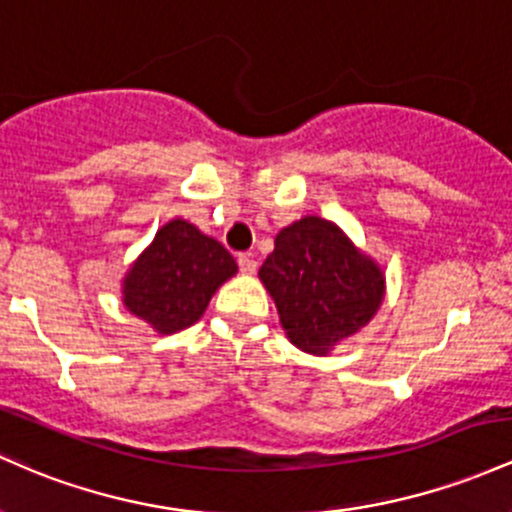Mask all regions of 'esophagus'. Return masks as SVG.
<instances>
[{"label": "esophagus", "instance_id": "1", "mask_svg": "<svg viewBox=\"0 0 512 512\" xmlns=\"http://www.w3.org/2000/svg\"><path fill=\"white\" fill-rule=\"evenodd\" d=\"M238 267H240V272H245V274H255V269H257V260H255V257L250 255V252H240V255H238Z\"/></svg>", "mask_w": 512, "mask_h": 512}]
</instances>
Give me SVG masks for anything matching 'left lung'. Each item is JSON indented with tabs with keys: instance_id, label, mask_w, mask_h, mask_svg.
Segmentation results:
<instances>
[{
	"instance_id": "obj_1",
	"label": "left lung",
	"mask_w": 512,
	"mask_h": 512,
	"mask_svg": "<svg viewBox=\"0 0 512 512\" xmlns=\"http://www.w3.org/2000/svg\"><path fill=\"white\" fill-rule=\"evenodd\" d=\"M260 279L289 340L311 355H325L364 328L384 299L379 267L338 226L316 216L279 230Z\"/></svg>"
}]
</instances>
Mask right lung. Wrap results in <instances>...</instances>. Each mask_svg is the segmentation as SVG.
<instances>
[{"mask_svg": "<svg viewBox=\"0 0 512 512\" xmlns=\"http://www.w3.org/2000/svg\"><path fill=\"white\" fill-rule=\"evenodd\" d=\"M233 255L187 221L157 230L123 284L128 311L170 335L201 318L216 289L233 277Z\"/></svg>", "mask_w": 512, "mask_h": 512, "instance_id": "add662e5", "label": "right lung"}]
</instances>
